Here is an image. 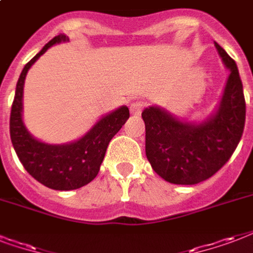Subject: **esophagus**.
<instances>
[{
    "label": "esophagus",
    "instance_id": "1",
    "mask_svg": "<svg viewBox=\"0 0 253 253\" xmlns=\"http://www.w3.org/2000/svg\"><path fill=\"white\" fill-rule=\"evenodd\" d=\"M142 109H144V104H141V102H133V104H130V113L133 116L141 115Z\"/></svg>",
    "mask_w": 253,
    "mask_h": 253
}]
</instances>
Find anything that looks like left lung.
<instances>
[{
  "instance_id": "8db88e82",
  "label": "left lung",
  "mask_w": 253,
  "mask_h": 253,
  "mask_svg": "<svg viewBox=\"0 0 253 253\" xmlns=\"http://www.w3.org/2000/svg\"><path fill=\"white\" fill-rule=\"evenodd\" d=\"M229 70L219 105L203 121H187L164 108L151 105L145 123V153L152 168L165 181L193 185L212 177L236 149L246 121V100L236 62L214 42Z\"/></svg>"
}]
</instances>
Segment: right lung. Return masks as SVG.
Returning <instances> with one entry per match:
<instances>
[{"instance_id": "right-lung-1", "label": "right lung", "mask_w": 253, "mask_h": 253, "mask_svg": "<svg viewBox=\"0 0 253 253\" xmlns=\"http://www.w3.org/2000/svg\"><path fill=\"white\" fill-rule=\"evenodd\" d=\"M65 34L50 40L21 72L10 113V138L21 164L37 181L56 191L79 189L96 177L113 136L129 119L128 106H120L98 120L88 132L75 141L47 144L36 138L22 120L24 84L28 70L49 47L68 42Z\"/></svg>"}]
</instances>
